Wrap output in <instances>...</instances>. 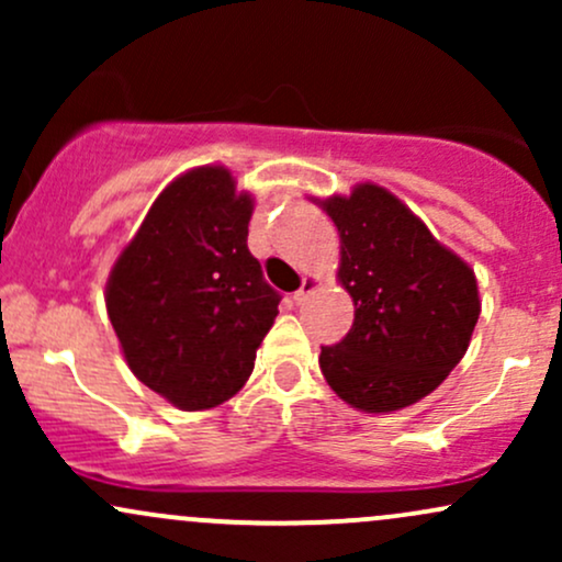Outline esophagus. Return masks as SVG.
I'll list each match as a JSON object with an SVG mask.
<instances>
[{
	"instance_id": "1",
	"label": "esophagus",
	"mask_w": 562,
	"mask_h": 562,
	"mask_svg": "<svg viewBox=\"0 0 562 562\" xmlns=\"http://www.w3.org/2000/svg\"><path fill=\"white\" fill-rule=\"evenodd\" d=\"M317 288H319V277H314V274L303 277V285L293 293V301L295 303H306L314 293H317Z\"/></svg>"
}]
</instances>
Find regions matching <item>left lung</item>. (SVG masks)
<instances>
[{"label": "left lung", "instance_id": "8db88e82", "mask_svg": "<svg viewBox=\"0 0 562 562\" xmlns=\"http://www.w3.org/2000/svg\"><path fill=\"white\" fill-rule=\"evenodd\" d=\"M319 205L338 227V280L353 299L351 330L322 346V375L353 409H404L465 357L479 282L385 187L364 182Z\"/></svg>", "mask_w": 562, "mask_h": 562}]
</instances>
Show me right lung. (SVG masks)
<instances>
[{
    "instance_id": "obj_1",
    "label": "right lung",
    "mask_w": 562,
    "mask_h": 562,
    "mask_svg": "<svg viewBox=\"0 0 562 562\" xmlns=\"http://www.w3.org/2000/svg\"><path fill=\"white\" fill-rule=\"evenodd\" d=\"M254 198L224 166H200L160 192L105 288L128 370L187 412L243 389L274 325L280 293L248 250Z\"/></svg>"
}]
</instances>
